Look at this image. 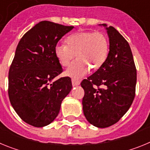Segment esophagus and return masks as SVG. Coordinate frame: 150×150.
Listing matches in <instances>:
<instances>
[{"instance_id": "esophagus-1", "label": "esophagus", "mask_w": 150, "mask_h": 150, "mask_svg": "<svg viewBox=\"0 0 150 150\" xmlns=\"http://www.w3.org/2000/svg\"><path fill=\"white\" fill-rule=\"evenodd\" d=\"M79 84H80V81H79V79H72L73 86H79Z\"/></svg>"}]
</instances>
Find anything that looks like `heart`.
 Here are the masks:
<instances>
[{
    "label": "heart",
    "instance_id": "heart-1",
    "mask_svg": "<svg viewBox=\"0 0 150 150\" xmlns=\"http://www.w3.org/2000/svg\"><path fill=\"white\" fill-rule=\"evenodd\" d=\"M65 44H58L55 53L60 64L67 67L76 57L78 59L67 69L65 74L80 78L89 69L97 71L106 62L109 53V40L101 31H80L70 35Z\"/></svg>",
    "mask_w": 150,
    "mask_h": 150
}]
</instances>
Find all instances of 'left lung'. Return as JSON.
Segmentation results:
<instances>
[{"mask_svg":"<svg viewBox=\"0 0 150 150\" xmlns=\"http://www.w3.org/2000/svg\"><path fill=\"white\" fill-rule=\"evenodd\" d=\"M109 38V53L95 74L83 80V110L90 124L98 128L114 125L128 110L135 96L137 71L127 40L115 28L100 24Z\"/></svg>","mask_w":150,"mask_h":150,"instance_id":"left-lung-1","label":"left lung"}]
</instances>
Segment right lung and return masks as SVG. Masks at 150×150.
I'll use <instances>...</instances> for the list:
<instances>
[{"label":"right lung","mask_w":150,"mask_h":150,"mask_svg":"<svg viewBox=\"0 0 150 150\" xmlns=\"http://www.w3.org/2000/svg\"><path fill=\"white\" fill-rule=\"evenodd\" d=\"M74 28L42 21L24 34L17 46L9 71V98L19 117L32 126L52 122L72 88L70 77L53 79L62 72L55 46Z\"/></svg>","instance_id":"obj_1"}]
</instances>
